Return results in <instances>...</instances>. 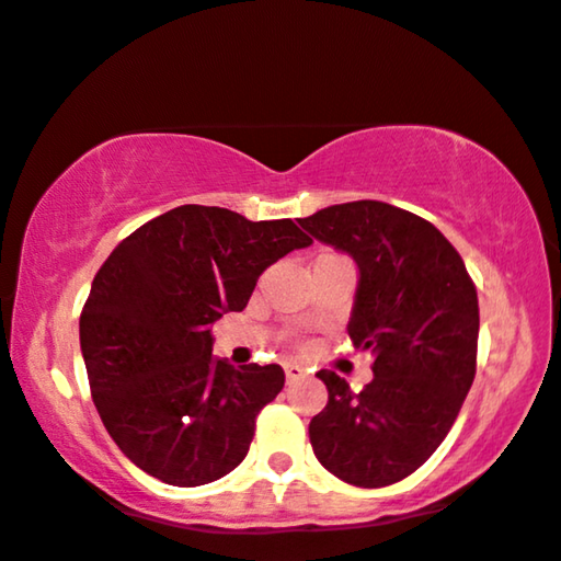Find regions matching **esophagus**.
I'll use <instances>...</instances> for the list:
<instances>
[{
	"label": "esophagus",
	"mask_w": 561,
	"mask_h": 561,
	"mask_svg": "<svg viewBox=\"0 0 561 561\" xmlns=\"http://www.w3.org/2000/svg\"><path fill=\"white\" fill-rule=\"evenodd\" d=\"M306 375V370L301 365H296V363H288L286 365V378H288V382H296V380H301Z\"/></svg>",
	"instance_id": "34e87169"
}]
</instances>
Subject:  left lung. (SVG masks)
Instances as JSON below:
<instances>
[{"label":"left lung","instance_id":"left-lung-1","mask_svg":"<svg viewBox=\"0 0 561 561\" xmlns=\"http://www.w3.org/2000/svg\"><path fill=\"white\" fill-rule=\"evenodd\" d=\"M298 225L355 260L347 332L373 355L359 393L332 370L317 373L329 401L309 424L313 455L350 485H393L434 455L462 409L478 357V290L447 237L393 204H334Z\"/></svg>","mask_w":561,"mask_h":561}]
</instances>
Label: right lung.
Instances as JSON below:
<instances>
[{"mask_svg":"<svg viewBox=\"0 0 561 561\" xmlns=\"http://www.w3.org/2000/svg\"><path fill=\"white\" fill-rule=\"evenodd\" d=\"M309 244L290 219L183 204L114 248L79 336L96 411L129 462L165 485L196 488L248 457L255 416L286 373L211 357V324L248 306L265 267Z\"/></svg>","mask_w":561,"mask_h":561,"instance_id":"right-lung-1","label":"right lung"}]
</instances>
